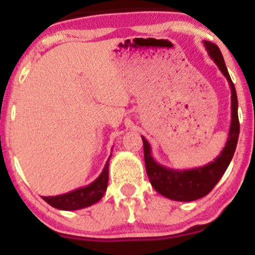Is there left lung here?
I'll use <instances>...</instances> for the list:
<instances>
[{
    "mask_svg": "<svg viewBox=\"0 0 255 255\" xmlns=\"http://www.w3.org/2000/svg\"><path fill=\"white\" fill-rule=\"evenodd\" d=\"M204 46L213 62L217 64L218 69L229 84L231 91V121L228 133V139L221 154L210 162L209 164L192 169H172L159 164L152 156L150 142L142 136L144 142V158L147 176L156 191L163 197L175 201H193L205 197L212 191L221 177L229 166L236 145H238L240 124L238 115V96L231 78L225 66L223 55L216 44L204 40Z\"/></svg>",
    "mask_w": 255,
    "mask_h": 255,
    "instance_id": "1",
    "label": "left lung"
}]
</instances>
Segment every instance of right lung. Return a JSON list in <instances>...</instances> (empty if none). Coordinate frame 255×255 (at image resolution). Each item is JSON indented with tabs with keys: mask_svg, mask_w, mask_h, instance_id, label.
Returning <instances> with one entry per match:
<instances>
[{
	"mask_svg": "<svg viewBox=\"0 0 255 255\" xmlns=\"http://www.w3.org/2000/svg\"><path fill=\"white\" fill-rule=\"evenodd\" d=\"M110 157L108 158L103 170L93 182L74 189V191L64 193V194L54 195V197H42L43 200H45L55 209L63 210V211H75V210L85 209V207L98 203L107 191L108 180H109Z\"/></svg>",
	"mask_w": 255,
	"mask_h": 255,
	"instance_id": "add662e5",
	"label": "right lung"
}]
</instances>
